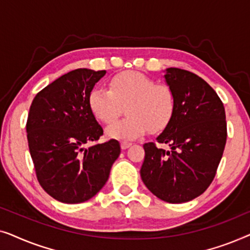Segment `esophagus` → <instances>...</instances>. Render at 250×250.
Listing matches in <instances>:
<instances>
[{
    "instance_id": "34e87169",
    "label": "esophagus",
    "mask_w": 250,
    "mask_h": 250,
    "mask_svg": "<svg viewBox=\"0 0 250 250\" xmlns=\"http://www.w3.org/2000/svg\"><path fill=\"white\" fill-rule=\"evenodd\" d=\"M132 146V142H127V141H122L121 142V146H122V149H127V148H129V146Z\"/></svg>"
}]
</instances>
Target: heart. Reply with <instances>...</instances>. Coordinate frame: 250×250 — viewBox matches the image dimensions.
Here are the masks:
<instances>
[{"instance_id": "b5f03b06", "label": "heart", "mask_w": 250, "mask_h": 250, "mask_svg": "<svg viewBox=\"0 0 250 250\" xmlns=\"http://www.w3.org/2000/svg\"><path fill=\"white\" fill-rule=\"evenodd\" d=\"M125 105L127 117L111 125L107 133L114 139L134 140L148 129L159 133L169 125L175 112V95L167 84H157L138 71L115 75L109 81V90L97 86L88 95L92 114L105 125L112 124Z\"/></svg>"}]
</instances>
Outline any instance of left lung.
Masks as SVG:
<instances>
[{"instance_id":"obj_1","label":"left lung","mask_w":250,"mask_h":250,"mask_svg":"<svg viewBox=\"0 0 250 250\" xmlns=\"http://www.w3.org/2000/svg\"><path fill=\"white\" fill-rule=\"evenodd\" d=\"M166 82L175 95L172 122L155 142L143 145L141 179L166 203H187L200 196L213 182L227 143L223 102L214 88L198 75L168 68Z\"/></svg>"}]
</instances>
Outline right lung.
Returning a JSON list of instances; mask_svg holds the SVG:
<instances>
[{
    "label": "right lung",
    "mask_w": 250,
    "mask_h": 250,
    "mask_svg": "<svg viewBox=\"0 0 250 250\" xmlns=\"http://www.w3.org/2000/svg\"><path fill=\"white\" fill-rule=\"evenodd\" d=\"M105 70H71L41 90L30 104L26 131L36 177L47 194L81 204L100 191L121 153L117 140L97 143L104 129L88 95ZM95 145L85 149L86 143Z\"/></svg>",
    "instance_id": "obj_1"
}]
</instances>
